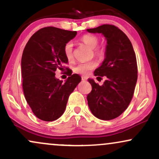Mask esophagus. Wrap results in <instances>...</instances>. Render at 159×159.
I'll list each match as a JSON object with an SVG mask.
<instances>
[{
  "label": "esophagus",
  "mask_w": 159,
  "mask_h": 159,
  "mask_svg": "<svg viewBox=\"0 0 159 159\" xmlns=\"http://www.w3.org/2000/svg\"><path fill=\"white\" fill-rule=\"evenodd\" d=\"M81 80H82V81H87V78L84 77V76H82Z\"/></svg>",
  "instance_id": "34e87169"
}]
</instances>
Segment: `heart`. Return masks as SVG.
Listing matches in <instances>:
<instances>
[{
    "mask_svg": "<svg viewBox=\"0 0 159 159\" xmlns=\"http://www.w3.org/2000/svg\"><path fill=\"white\" fill-rule=\"evenodd\" d=\"M81 41L84 43L87 46L93 48L94 54L98 57H102L104 54V51L101 47L97 46L98 43V39L96 36L93 34H85L81 37ZM64 54L68 61H72L73 59V53H72V43H67L63 48ZM97 66L96 61H89L79 63L73 68V72L82 75H86L90 72L92 69H95Z\"/></svg>",
    "mask_w": 159,
    "mask_h": 159,
    "instance_id": "heart-1",
    "label": "heart"
}]
</instances>
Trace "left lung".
Here are the masks:
<instances>
[{
	"mask_svg": "<svg viewBox=\"0 0 159 159\" xmlns=\"http://www.w3.org/2000/svg\"><path fill=\"white\" fill-rule=\"evenodd\" d=\"M87 31L102 34L107 39L105 60L94 71L95 76H105L106 80L99 86L88 79L92 86L87 96L89 107L98 119H115L125 111L132 99L138 79L135 53L128 36L114 25H102Z\"/></svg>",
	"mask_w": 159,
	"mask_h": 159,
	"instance_id": "1",
	"label": "left lung"
}]
</instances>
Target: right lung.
<instances>
[{"label": "right lung", "instance_id": "obj_1", "mask_svg": "<svg viewBox=\"0 0 159 159\" xmlns=\"http://www.w3.org/2000/svg\"><path fill=\"white\" fill-rule=\"evenodd\" d=\"M76 31L54 27L40 29L25 45L21 57L22 87L25 99L37 118L54 121L64 112L69 95L81 81L79 75H72L63 48ZM67 70L64 83L55 78L57 69Z\"/></svg>", "mask_w": 159, "mask_h": 159}]
</instances>
